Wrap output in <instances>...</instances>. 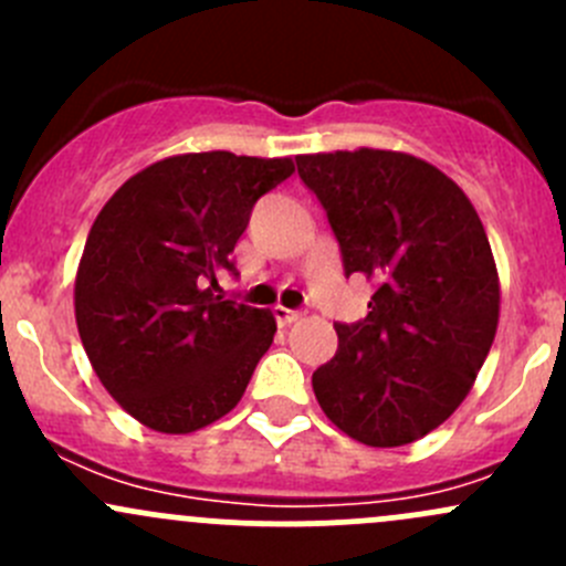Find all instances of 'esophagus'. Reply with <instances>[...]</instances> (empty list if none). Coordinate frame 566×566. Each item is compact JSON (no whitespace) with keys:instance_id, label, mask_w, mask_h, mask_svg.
<instances>
[{"instance_id":"1","label":"esophagus","mask_w":566,"mask_h":566,"mask_svg":"<svg viewBox=\"0 0 566 566\" xmlns=\"http://www.w3.org/2000/svg\"><path fill=\"white\" fill-rule=\"evenodd\" d=\"M273 317H276V323L282 325V328H287V325H293L295 319L301 317V312L287 310V306H276V310H273Z\"/></svg>"}]
</instances>
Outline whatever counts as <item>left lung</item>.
Wrapping results in <instances>:
<instances>
[{
    "instance_id": "8db88e82",
    "label": "left lung",
    "mask_w": 566,
    "mask_h": 566,
    "mask_svg": "<svg viewBox=\"0 0 566 566\" xmlns=\"http://www.w3.org/2000/svg\"><path fill=\"white\" fill-rule=\"evenodd\" d=\"M342 249L373 284L369 315L336 323L312 375L323 413L353 441L391 449L441 427L493 347L501 282L482 219L438 167L397 150L295 156Z\"/></svg>"
}]
</instances>
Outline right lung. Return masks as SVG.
I'll return each mask as SVG.
<instances>
[{"instance_id": "obj_1", "label": "right lung", "mask_w": 566, "mask_h": 566, "mask_svg": "<svg viewBox=\"0 0 566 566\" xmlns=\"http://www.w3.org/2000/svg\"><path fill=\"white\" fill-rule=\"evenodd\" d=\"M293 158L180 153L136 172L93 221L73 287L95 375L139 424L186 436L241 402L276 334L271 310L221 301L216 282Z\"/></svg>"}]
</instances>
